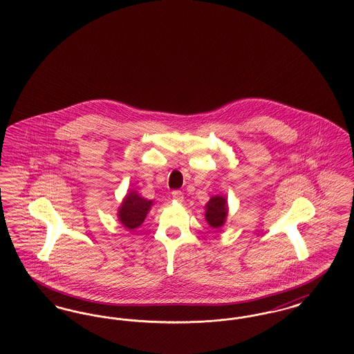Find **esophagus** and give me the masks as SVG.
<instances>
[{
	"instance_id": "obj_1",
	"label": "esophagus",
	"mask_w": 354,
	"mask_h": 354,
	"mask_svg": "<svg viewBox=\"0 0 354 354\" xmlns=\"http://www.w3.org/2000/svg\"><path fill=\"white\" fill-rule=\"evenodd\" d=\"M172 199H174V201H176V202H183V199H185L183 192H182V191H179V189L172 191Z\"/></svg>"
}]
</instances>
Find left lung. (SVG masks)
Returning <instances> with one entry per match:
<instances>
[{
    "mask_svg": "<svg viewBox=\"0 0 354 354\" xmlns=\"http://www.w3.org/2000/svg\"><path fill=\"white\" fill-rule=\"evenodd\" d=\"M205 220L212 228H220L227 219L228 205L224 196H212L205 204Z\"/></svg>",
    "mask_w": 354,
    "mask_h": 354,
    "instance_id": "left-lung-1",
    "label": "left lung"
}]
</instances>
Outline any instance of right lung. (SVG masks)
<instances>
[{
	"instance_id": "1",
	"label": "right lung",
	"mask_w": 354,
	"mask_h": 354,
	"mask_svg": "<svg viewBox=\"0 0 354 354\" xmlns=\"http://www.w3.org/2000/svg\"><path fill=\"white\" fill-rule=\"evenodd\" d=\"M151 205L152 201H147L135 191H130L119 207V221L129 230L138 228L146 219Z\"/></svg>"
}]
</instances>
